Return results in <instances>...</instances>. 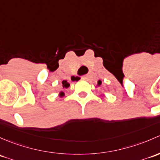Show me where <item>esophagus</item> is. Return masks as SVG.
I'll list each match as a JSON object with an SVG mask.
<instances>
[{"instance_id":"34e87169","label":"esophagus","mask_w":160,"mask_h":160,"mask_svg":"<svg viewBox=\"0 0 160 160\" xmlns=\"http://www.w3.org/2000/svg\"><path fill=\"white\" fill-rule=\"evenodd\" d=\"M83 80H88V79H89V77L88 76H84V77H83Z\"/></svg>"}]
</instances>
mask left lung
Masks as SVG:
<instances>
[{"label": "left lung", "mask_w": 160, "mask_h": 160, "mask_svg": "<svg viewBox=\"0 0 160 160\" xmlns=\"http://www.w3.org/2000/svg\"><path fill=\"white\" fill-rule=\"evenodd\" d=\"M102 84V82H101V80H99V81L98 82H97V87H100V85H101Z\"/></svg>", "instance_id": "left-lung-1"}]
</instances>
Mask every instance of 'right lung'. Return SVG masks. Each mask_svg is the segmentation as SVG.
<instances>
[{
    "instance_id": "right-lung-1",
    "label": "right lung",
    "mask_w": 160,
    "mask_h": 160,
    "mask_svg": "<svg viewBox=\"0 0 160 160\" xmlns=\"http://www.w3.org/2000/svg\"><path fill=\"white\" fill-rule=\"evenodd\" d=\"M69 87H70V83H69L67 80H63V81H62V87H63V89H67ZM64 96H65L64 92L60 91V93H59V97H63Z\"/></svg>"
}]
</instances>
